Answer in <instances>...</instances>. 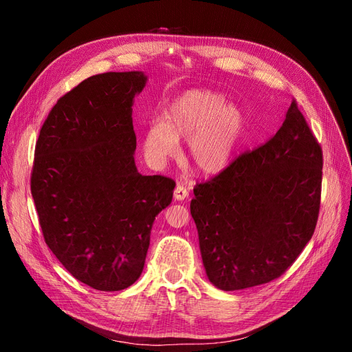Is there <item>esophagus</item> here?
I'll use <instances>...</instances> for the list:
<instances>
[{
  "label": "esophagus",
  "instance_id": "1",
  "mask_svg": "<svg viewBox=\"0 0 352 352\" xmlns=\"http://www.w3.org/2000/svg\"><path fill=\"white\" fill-rule=\"evenodd\" d=\"M189 197V190L184 185H177L175 189V199L176 201H184Z\"/></svg>",
  "mask_w": 352,
  "mask_h": 352
}]
</instances>
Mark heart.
<instances>
[{
  "mask_svg": "<svg viewBox=\"0 0 352 352\" xmlns=\"http://www.w3.org/2000/svg\"><path fill=\"white\" fill-rule=\"evenodd\" d=\"M211 89L185 91L168 104L164 119L153 123L144 136L150 162L163 166L180 153L188 140V162L204 176L219 175L233 160L247 126L236 104Z\"/></svg>",
  "mask_w": 352,
  "mask_h": 352,
  "instance_id": "obj_1",
  "label": "heart"
}]
</instances>
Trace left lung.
I'll return each mask as SVG.
<instances>
[{"label":"left lung","instance_id":"1","mask_svg":"<svg viewBox=\"0 0 352 352\" xmlns=\"http://www.w3.org/2000/svg\"><path fill=\"white\" fill-rule=\"evenodd\" d=\"M322 166V148L292 101L269 142L195 186L190 214L212 285L247 289L289 267L316 229Z\"/></svg>","mask_w":352,"mask_h":352}]
</instances>
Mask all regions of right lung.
I'll use <instances>...</instances> for the list:
<instances>
[{
    "label": "right lung",
    "mask_w": 352,
    "mask_h": 352,
    "mask_svg": "<svg viewBox=\"0 0 352 352\" xmlns=\"http://www.w3.org/2000/svg\"><path fill=\"white\" fill-rule=\"evenodd\" d=\"M144 72L95 74L61 97L39 132L30 190L48 248L74 279L122 291L140 278L153 223L176 184L135 164Z\"/></svg>",
    "instance_id": "obj_1"
}]
</instances>
